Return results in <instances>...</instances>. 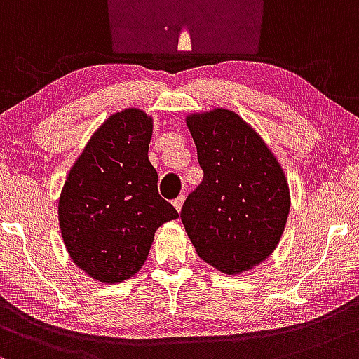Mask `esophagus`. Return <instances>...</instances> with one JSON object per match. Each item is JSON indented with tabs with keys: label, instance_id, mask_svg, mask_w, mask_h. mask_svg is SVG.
Wrapping results in <instances>:
<instances>
[{
	"label": "esophagus",
	"instance_id": "obj_1",
	"mask_svg": "<svg viewBox=\"0 0 359 359\" xmlns=\"http://www.w3.org/2000/svg\"><path fill=\"white\" fill-rule=\"evenodd\" d=\"M183 201H184V196L180 195L178 198L172 201V207L176 208V212H181V207H183Z\"/></svg>",
	"mask_w": 359,
	"mask_h": 359
}]
</instances>
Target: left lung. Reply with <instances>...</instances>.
Segmentation results:
<instances>
[{
	"mask_svg": "<svg viewBox=\"0 0 359 359\" xmlns=\"http://www.w3.org/2000/svg\"><path fill=\"white\" fill-rule=\"evenodd\" d=\"M195 140L203 181L183 208L193 248L224 275H241L266 261L290 213L283 168L256 128L227 108L184 118Z\"/></svg>",
	"mask_w": 359,
	"mask_h": 359,
	"instance_id": "8db88e82",
	"label": "left lung"
}]
</instances>
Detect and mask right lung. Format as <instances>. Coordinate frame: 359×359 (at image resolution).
<instances>
[{"label":"right lung","instance_id":"1","mask_svg":"<svg viewBox=\"0 0 359 359\" xmlns=\"http://www.w3.org/2000/svg\"><path fill=\"white\" fill-rule=\"evenodd\" d=\"M152 116L126 108L95 130L59 196V229L71 259L93 280L120 283L146 263L154 233L178 212L158 193L149 161Z\"/></svg>","mask_w":359,"mask_h":359}]
</instances>
